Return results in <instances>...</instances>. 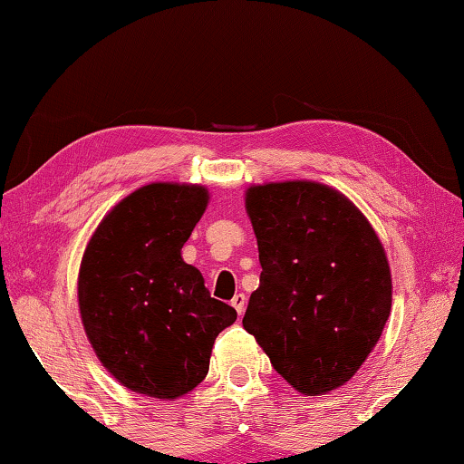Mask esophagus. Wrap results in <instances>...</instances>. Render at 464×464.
Listing matches in <instances>:
<instances>
[{
  "label": "esophagus",
  "mask_w": 464,
  "mask_h": 464,
  "mask_svg": "<svg viewBox=\"0 0 464 464\" xmlns=\"http://www.w3.org/2000/svg\"><path fill=\"white\" fill-rule=\"evenodd\" d=\"M246 302H247V298H246L244 294H235L233 300H231V306H233L235 310H237V314H244Z\"/></svg>",
  "instance_id": "34e87169"
}]
</instances>
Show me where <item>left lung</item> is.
Masks as SVG:
<instances>
[{
  "label": "left lung",
  "mask_w": 464,
  "mask_h": 464,
  "mask_svg": "<svg viewBox=\"0 0 464 464\" xmlns=\"http://www.w3.org/2000/svg\"><path fill=\"white\" fill-rule=\"evenodd\" d=\"M246 206L262 273L244 329L298 392L335 390L361 369L390 316L382 241L356 206L321 183L258 185Z\"/></svg>",
  "instance_id": "1"
}]
</instances>
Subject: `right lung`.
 I'll use <instances>...</instances> for the list:
<instances>
[{
    "mask_svg": "<svg viewBox=\"0 0 464 464\" xmlns=\"http://www.w3.org/2000/svg\"><path fill=\"white\" fill-rule=\"evenodd\" d=\"M206 204L196 185H145L102 220L81 262L79 308L95 354L151 398L202 383L214 340L237 319L181 258Z\"/></svg>",
    "mask_w": 464,
    "mask_h": 464,
    "instance_id": "add662e5",
    "label": "right lung"
}]
</instances>
